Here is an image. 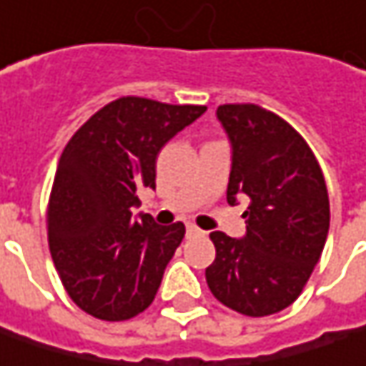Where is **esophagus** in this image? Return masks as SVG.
<instances>
[{
  "mask_svg": "<svg viewBox=\"0 0 366 366\" xmlns=\"http://www.w3.org/2000/svg\"><path fill=\"white\" fill-rule=\"evenodd\" d=\"M186 234H188V236H203L204 232L201 229V227H197L190 224V226H186Z\"/></svg>",
  "mask_w": 366,
  "mask_h": 366,
  "instance_id": "1",
  "label": "esophagus"
}]
</instances>
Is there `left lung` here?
<instances>
[{
  "label": "left lung",
  "mask_w": 366,
  "mask_h": 366,
  "mask_svg": "<svg viewBox=\"0 0 366 366\" xmlns=\"http://www.w3.org/2000/svg\"><path fill=\"white\" fill-rule=\"evenodd\" d=\"M232 142L227 203L247 194V236L213 232L211 294L247 317L284 311L300 296L330 232V197L319 162L290 124L254 103L217 107Z\"/></svg>",
  "instance_id": "1"
}]
</instances>
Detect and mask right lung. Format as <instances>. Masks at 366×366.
I'll use <instances>...</instances> for the list:
<instances>
[{"label":"right lung","mask_w":366,"mask_h":366,"mask_svg":"<svg viewBox=\"0 0 366 366\" xmlns=\"http://www.w3.org/2000/svg\"><path fill=\"white\" fill-rule=\"evenodd\" d=\"M204 112L119 97L68 140L47 204V238L68 296L95 319H132L159 290L186 227L155 226L151 215L137 219L132 207L142 188H155L163 144Z\"/></svg>","instance_id":"1"}]
</instances>
